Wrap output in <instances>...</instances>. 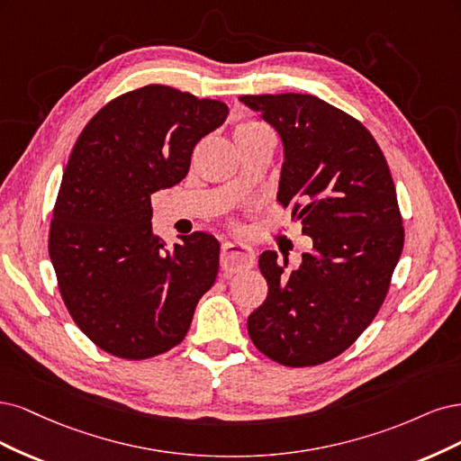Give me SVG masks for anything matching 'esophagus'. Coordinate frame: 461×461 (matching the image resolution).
I'll return each instance as SVG.
<instances>
[{
	"instance_id": "obj_1",
	"label": "esophagus",
	"mask_w": 461,
	"mask_h": 461,
	"mask_svg": "<svg viewBox=\"0 0 461 461\" xmlns=\"http://www.w3.org/2000/svg\"><path fill=\"white\" fill-rule=\"evenodd\" d=\"M255 262H257V255L250 245L243 241H228L221 245L220 264L221 268H224V272L233 274L240 270H247V268H252Z\"/></svg>"
}]
</instances>
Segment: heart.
<instances>
[{"instance_id": "1", "label": "heart", "mask_w": 461, "mask_h": 461, "mask_svg": "<svg viewBox=\"0 0 461 461\" xmlns=\"http://www.w3.org/2000/svg\"><path fill=\"white\" fill-rule=\"evenodd\" d=\"M264 136H272V131L268 126H266L264 122H258V121H247L235 128V143L258 140Z\"/></svg>"}]
</instances>
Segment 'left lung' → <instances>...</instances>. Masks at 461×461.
Here are the masks:
<instances>
[{"label": "left lung", "mask_w": 461, "mask_h": 461, "mask_svg": "<svg viewBox=\"0 0 461 461\" xmlns=\"http://www.w3.org/2000/svg\"><path fill=\"white\" fill-rule=\"evenodd\" d=\"M240 101L279 133L277 201H296L293 216L314 243L294 270L287 268V255L279 260L276 250L262 252L268 296L249 316V335L284 366L328 362L375 318L404 247L389 165L356 118L316 95Z\"/></svg>", "instance_id": "left-lung-1"}]
</instances>
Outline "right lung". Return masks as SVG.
Returning a JSON list of instances; mask_svg holds the SVG:
<instances>
[{
  "label": "right lung",
  "instance_id": "1",
  "mask_svg": "<svg viewBox=\"0 0 461 461\" xmlns=\"http://www.w3.org/2000/svg\"><path fill=\"white\" fill-rule=\"evenodd\" d=\"M228 105L170 86L107 103L82 130L59 187L50 258L74 323L105 352L143 360L182 343L218 274L220 245L195 231L153 233L151 195L180 184L193 147Z\"/></svg>",
  "mask_w": 461,
  "mask_h": 461
}]
</instances>
